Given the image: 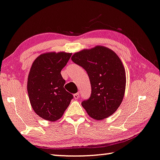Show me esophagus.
I'll use <instances>...</instances> for the list:
<instances>
[{"mask_svg":"<svg viewBox=\"0 0 160 160\" xmlns=\"http://www.w3.org/2000/svg\"><path fill=\"white\" fill-rule=\"evenodd\" d=\"M79 92H77V93H75L74 94V98L75 99H78V98H79Z\"/></svg>","mask_w":160,"mask_h":160,"instance_id":"1","label":"esophagus"}]
</instances>
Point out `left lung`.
Listing matches in <instances>:
<instances>
[{"label":"left lung","mask_w":160,"mask_h":160,"mask_svg":"<svg viewBox=\"0 0 160 160\" xmlns=\"http://www.w3.org/2000/svg\"><path fill=\"white\" fill-rule=\"evenodd\" d=\"M73 62L84 69L89 77L91 94L82 102L88 115L96 120L111 116L123 101L126 74L121 59L111 49L97 46L72 57Z\"/></svg>","instance_id":"obj_1"}]
</instances>
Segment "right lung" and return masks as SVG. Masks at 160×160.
<instances>
[{"label":"right lung","instance_id":"right-lung-1","mask_svg":"<svg viewBox=\"0 0 160 160\" xmlns=\"http://www.w3.org/2000/svg\"><path fill=\"white\" fill-rule=\"evenodd\" d=\"M71 55L65 52L43 54L31 68L27 82L30 103L35 113L45 120L60 118L73 98L64 88L65 80L61 75Z\"/></svg>","mask_w":160,"mask_h":160}]
</instances>
